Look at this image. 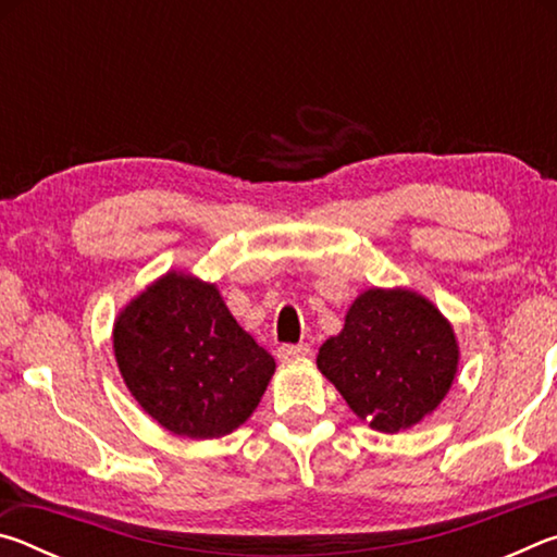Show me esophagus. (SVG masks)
I'll return each instance as SVG.
<instances>
[{"instance_id": "esophagus-1", "label": "esophagus", "mask_w": 557, "mask_h": 557, "mask_svg": "<svg viewBox=\"0 0 557 557\" xmlns=\"http://www.w3.org/2000/svg\"><path fill=\"white\" fill-rule=\"evenodd\" d=\"M309 351H312L309 344H282L277 348V358L280 361H295V358L309 356Z\"/></svg>"}]
</instances>
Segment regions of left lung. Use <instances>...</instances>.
I'll list each match as a JSON object with an SVG mask.
<instances>
[{
  "label": "left lung",
  "mask_w": 557,
  "mask_h": 557,
  "mask_svg": "<svg viewBox=\"0 0 557 557\" xmlns=\"http://www.w3.org/2000/svg\"><path fill=\"white\" fill-rule=\"evenodd\" d=\"M459 346L440 309L412 289H366L346 312L342 334L326 338L317 366L358 418L400 432L445 400Z\"/></svg>",
  "instance_id": "left-lung-1"
}]
</instances>
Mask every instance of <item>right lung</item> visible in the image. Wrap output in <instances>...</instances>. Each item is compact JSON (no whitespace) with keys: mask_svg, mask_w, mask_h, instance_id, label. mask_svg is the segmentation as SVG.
<instances>
[{"mask_svg":"<svg viewBox=\"0 0 557 557\" xmlns=\"http://www.w3.org/2000/svg\"><path fill=\"white\" fill-rule=\"evenodd\" d=\"M112 348L149 418L191 440L240 428L275 373V358L235 322L215 285L184 272H166L122 309Z\"/></svg>","mask_w":557,"mask_h":557,"instance_id":"add662e5","label":"right lung"}]
</instances>
